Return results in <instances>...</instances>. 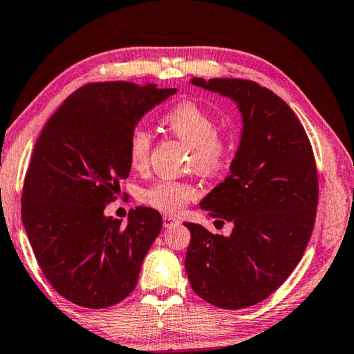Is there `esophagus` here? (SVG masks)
<instances>
[{
    "mask_svg": "<svg viewBox=\"0 0 354 354\" xmlns=\"http://www.w3.org/2000/svg\"><path fill=\"white\" fill-rule=\"evenodd\" d=\"M162 221H164V226H165V227H170V226H173V225H178V223H179V220L175 218V217H171V215H164Z\"/></svg>",
    "mask_w": 354,
    "mask_h": 354,
    "instance_id": "esophagus-1",
    "label": "esophagus"
}]
</instances>
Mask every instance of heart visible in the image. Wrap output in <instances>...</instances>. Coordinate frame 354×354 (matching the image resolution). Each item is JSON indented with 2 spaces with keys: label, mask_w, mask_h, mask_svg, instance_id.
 <instances>
[{
  "label": "heart",
  "mask_w": 354,
  "mask_h": 354,
  "mask_svg": "<svg viewBox=\"0 0 354 354\" xmlns=\"http://www.w3.org/2000/svg\"><path fill=\"white\" fill-rule=\"evenodd\" d=\"M162 124L178 139L190 145V167L203 175H217L231 162L236 151V137L230 131L215 128V118L195 101H181L164 113ZM153 137L143 128H134L128 139V159L134 170L148 165ZM196 196V187L187 181L160 179L143 189L140 200L167 214L183 211Z\"/></svg>",
  "instance_id": "obj_1"
}]
</instances>
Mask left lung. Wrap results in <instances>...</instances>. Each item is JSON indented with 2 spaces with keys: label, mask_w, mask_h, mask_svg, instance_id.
<instances>
[{
  "label": "left lung",
  "mask_w": 354,
  "mask_h": 354,
  "mask_svg": "<svg viewBox=\"0 0 354 354\" xmlns=\"http://www.w3.org/2000/svg\"><path fill=\"white\" fill-rule=\"evenodd\" d=\"M192 84L234 100L243 131L231 173L200 203L234 227L225 237L184 223L185 272L205 301L243 309L270 297L308 247L319 203L313 145L293 111L267 87L234 77Z\"/></svg>",
  "instance_id": "left-lung-1"
}]
</instances>
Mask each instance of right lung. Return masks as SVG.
<instances>
[{
	"instance_id": "obj_1",
	"label": "right lung",
	"mask_w": 354,
	"mask_h": 354,
	"mask_svg": "<svg viewBox=\"0 0 354 354\" xmlns=\"http://www.w3.org/2000/svg\"><path fill=\"white\" fill-rule=\"evenodd\" d=\"M175 92L156 84L91 82L41 129L23 184L21 218L45 278L68 301L104 309L134 290L162 217L137 206L123 226L103 212L131 171V131Z\"/></svg>"
}]
</instances>
